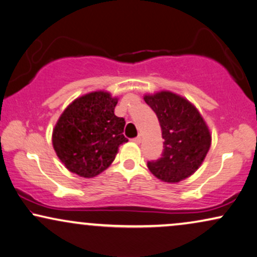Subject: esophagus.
Instances as JSON below:
<instances>
[{"mask_svg": "<svg viewBox=\"0 0 257 257\" xmlns=\"http://www.w3.org/2000/svg\"><path fill=\"white\" fill-rule=\"evenodd\" d=\"M141 141H142L141 136H138V138L133 139V142H134V143H138V145H140V143H141Z\"/></svg>", "mask_w": 257, "mask_h": 257, "instance_id": "1", "label": "esophagus"}]
</instances>
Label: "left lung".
I'll return each instance as SVG.
<instances>
[{"label": "left lung", "instance_id": "1", "mask_svg": "<svg viewBox=\"0 0 257 257\" xmlns=\"http://www.w3.org/2000/svg\"><path fill=\"white\" fill-rule=\"evenodd\" d=\"M143 98L155 111L164 139L162 157L148 162L149 170L167 183L188 179L200 168L209 152V126L190 101L173 91L146 94Z\"/></svg>", "mask_w": 257, "mask_h": 257}]
</instances>
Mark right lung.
I'll use <instances>...</instances> for the list:
<instances>
[{"instance_id": "1", "label": "right lung", "mask_w": 257, "mask_h": 257, "mask_svg": "<svg viewBox=\"0 0 257 257\" xmlns=\"http://www.w3.org/2000/svg\"><path fill=\"white\" fill-rule=\"evenodd\" d=\"M117 102L109 91H91L75 98L61 114L51 141L69 172L84 179L97 176L112 163L119 146L128 142L124 118L114 112Z\"/></svg>"}]
</instances>
